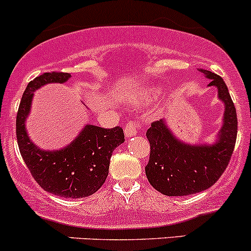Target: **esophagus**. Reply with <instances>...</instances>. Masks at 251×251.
<instances>
[{"label":"esophagus","mask_w":251,"mask_h":251,"mask_svg":"<svg viewBox=\"0 0 251 251\" xmlns=\"http://www.w3.org/2000/svg\"><path fill=\"white\" fill-rule=\"evenodd\" d=\"M140 125L137 123V121H130V122L128 123V125L126 126V129H125V134L126 137H133L139 133L140 130Z\"/></svg>","instance_id":"1"}]
</instances>
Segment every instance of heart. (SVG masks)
Segmentation results:
<instances>
[{"mask_svg":"<svg viewBox=\"0 0 251 251\" xmlns=\"http://www.w3.org/2000/svg\"><path fill=\"white\" fill-rule=\"evenodd\" d=\"M160 94H161V89H151L146 94V96L148 97H157Z\"/></svg>","mask_w":251,"mask_h":251,"instance_id":"heart-1","label":"heart"}]
</instances>
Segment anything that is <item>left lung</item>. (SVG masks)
<instances>
[{
    "label": "left lung",
    "instance_id": "1",
    "mask_svg": "<svg viewBox=\"0 0 251 251\" xmlns=\"http://www.w3.org/2000/svg\"><path fill=\"white\" fill-rule=\"evenodd\" d=\"M198 71L211 80L223 103L222 126L210 143H188L172 131L167 121L151 123L147 130L151 156L146 176L151 185L168 197L201 192L221 178L229 165L237 136V115L223 78L204 69Z\"/></svg>",
    "mask_w": 251,
    "mask_h": 251
}]
</instances>
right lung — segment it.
<instances>
[{
  "instance_id": "1",
  "label": "right lung",
  "mask_w": 251,
  "mask_h": 251,
  "mask_svg": "<svg viewBox=\"0 0 251 251\" xmlns=\"http://www.w3.org/2000/svg\"><path fill=\"white\" fill-rule=\"evenodd\" d=\"M70 78L71 73L50 72L28 84L16 117V137L22 159L35 181L47 192L77 199L91 196L104 184L112 151L125 142V134L121 126L104 129L85 125L69 145L53 151L41 149L30 140L26 121L34 92L47 84L66 83Z\"/></svg>"
}]
</instances>
